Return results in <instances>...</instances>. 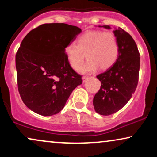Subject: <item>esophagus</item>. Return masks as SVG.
<instances>
[{"label": "esophagus", "instance_id": "34e87169", "mask_svg": "<svg viewBox=\"0 0 157 157\" xmlns=\"http://www.w3.org/2000/svg\"><path fill=\"white\" fill-rule=\"evenodd\" d=\"M89 77H82V82H85L86 80H89Z\"/></svg>", "mask_w": 157, "mask_h": 157}]
</instances>
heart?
<instances>
[{
	"label": "heart",
	"instance_id": "heart-1",
	"mask_svg": "<svg viewBox=\"0 0 157 157\" xmlns=\"http://www.w3.org/2000/svg\"><path fill=\"white\" fill-rule=\"evenodd\" d=\"M77 45L71 44L65 48V55L71 67L78 71L85 58L89 60L81 69L82 73H91L100 67L105 70L116 62L120 46L112 32L89 31L77 38Z\"/></svg>",
	"mask_w": 157,
	"mask_h": 157
}]
</instances>
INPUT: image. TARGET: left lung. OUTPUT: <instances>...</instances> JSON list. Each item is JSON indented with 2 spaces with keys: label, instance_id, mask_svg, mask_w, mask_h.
Wrapping results in <instances>:
<instances>
[{
  "label": "left lung",
  "instance_id": "8db88e82",
  "mask_svg": "<svg viewBox=\"0 0 157 157\" xmlns=\"http://www.w3.org/2000/svg\"><path fill=\"white\" fill-rule=\"evenodd\" d=\"M113 32L120 46L119 56L113 66L97 76L101 87L93 99L95 111L104 116L116 113L130 100L137 86L140 71V53L134 39L120 27Z\"/></svg>",
  "mask_w": 157,
  "mask_h": 157
}]
</instances>
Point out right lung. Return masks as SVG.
<instances>
[{
  "label": "right lung",
  "mask_w": 157,
  "mask_h": 157,
  "mask_svg": "<svg viewBox=\"0 0 157 157\" xmlns=\"http://www.w3.org/2000/svg\"><path fill=\"white\" fill-rule=\"evenodd\" d=\"M82 32L66 23H45L29 32L15 56L18 91L23 103L42 116L64 108L81 76L68 63L65 48Z\"/></svg>",
  "instance_id": "1"
}]
</instances>
